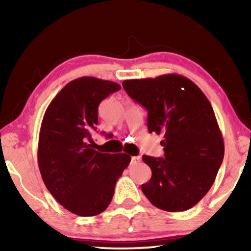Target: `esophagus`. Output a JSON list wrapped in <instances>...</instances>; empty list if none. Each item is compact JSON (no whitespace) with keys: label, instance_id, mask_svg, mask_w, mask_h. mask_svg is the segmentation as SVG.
I'll list each match as a JSON object with an SVG mask.
<instances>
[{"label":"esophagus","instance_id":"obj_1","mask_svg":"<svg viewBox=\"0 0 251 251\" xmlns=\"http://www.w3.org/2000/svg\"><path fill=\"white\" fill-rule=\"evenodd\" d=\"M140 156H132L131 157V163L132 164H136V163H138V162H140Z\"/></svg>","mask_w":251,"mask_h":251}]
</instances>
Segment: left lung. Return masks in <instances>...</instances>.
<instances>
[{"label":"left lung","instance_id":"1","mask_svg":"<svg viewBox=\"0 0 251 251\" xmlns=\"http://www.w3.org/2000/svg\"><path fill=\"white\" fill-rule=\"evenodd\" d=\"M122 85L149 112V131L163 136L164 157L143 155L152 170L143 193L166 211L194 207L210 190L224 159V140L210 101L179 74L126 80Z\"/></svg>","mask_w":251,"mask_h":251}]
</instances>
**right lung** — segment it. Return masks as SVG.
Instances as JSON below:
<instances>
[{
	"label": "right lung",
	"mask_w": 251,
	"mask_h": 251,
	"mask_svg": "<svg viewBox=\"0 0 251 251\" xmlns=\"http://www.w3.org/2000/svg\"><path fill=\"white\" fill-rule=\"evenodd\" d=\"M120 89L112 81L78 77L58 92L41 123L37 161L42 179L65 209L82 217L108 207L116 180L131 161L125 153H100L88 144L98 125L99 104Z\"/></svg>",
	"instance_id": "obj_1"
}]
</instances>
